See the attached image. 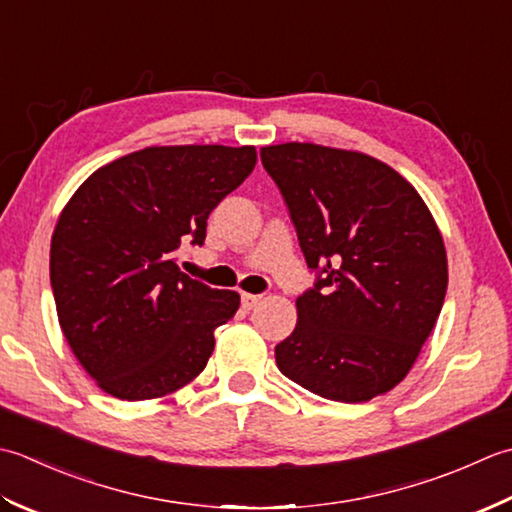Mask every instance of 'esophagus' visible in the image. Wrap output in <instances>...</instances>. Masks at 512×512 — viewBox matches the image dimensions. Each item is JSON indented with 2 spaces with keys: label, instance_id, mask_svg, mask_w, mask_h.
I'll list each match as a JSON object with an SVG mask.
<instances>
[{
  "label": "esophagus",
  "instance_id": "34e87169",
  "mask_svg": "<svg viewBox=\"0 0 512 512\" xmlns=\"http://www.w3.org/2000/svg\"><path fill=\"white\" fill-rule=\"evenodd\" d=\"M241 302H243V307L245 309H254V307H258L260 302H263V296H256V294H243L241 296Z\"/></svg>",
  "mask_w": 512,
  "mask_h": 512
}]
</instances>
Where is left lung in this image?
I'll return each mask as SVG.
<instances>
[{
	"instance_id": "left-lung-1",
	"label": "left lung",
	"mask_w": 512,
	"mask_h": 512,
	"mask_svg": "<svg viewBox=\"0 0 512 512\" xmlns=\"http://www.w3.org/2000/svg\"><path fill=\"white\" fill-rule=\"evenodd\" d=\"M283 194L314 289L276 344V364L320 398L369 402L400 384L440 316L448 263L415 187L369 154L316 143L260 148Z\"/></svg>"
}]
</instances>
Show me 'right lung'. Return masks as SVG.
<instances>
[{"mask_svg": "<svg viewBox=\"0 0 512 512\" xmlns=\"http://www.w3.org/2000/svg\"><path fill=\"white\" fill-rule=\"evenodd\" d=\"M256 159L254 145H152L92 172L61 210L50 285L61 331L101 391L163 398L205 369L241 296L183 274L174 254L203 245L207 218Z\"/></svg>", "mask_w": 512, "mask_h": 512, "instance_id": "1", "label": "right lung"}]
</instances>
